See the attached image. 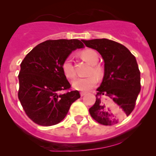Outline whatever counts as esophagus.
<instances>
[{"label":"esophagus","mask_w":156,"mask_h":156,"mask_svg":"<svg viewBox=\"0 0 156 156\" xmlns=\"http://www.w3.org/2000/svg\"><path fill=\"white\" fill-rule=\"evenodd\" d=\"M80 96H81V97H83V96L85 95V94H87V93H86V92H81L80 93Z\"/></svg>","instance_id":"34e87169"}]
</instances>
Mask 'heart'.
Wrapping results in <instances>:
<instances>
[{
  "mask_svg": "<svg viewBox=\"0 0 156 156\" xmlns=\"http://www.w3.org/2000/svg\"><path fill=\"white\" fill-rule=\"evenodd\" d=\"M80 56L86 62L92 64L89 74L91 76L84 77V78H78L73 81V87L77 90L79 91H89L96 86L98 82V78H101L103 75V70L100 65L96 64L99 61V55L94 50L87 49L80 52ZM62 69L64 76L69 79H73L76 77V73L75 69L74 64L73 63V58L71 55H68L64 60L62 64ZM95 76H94V75Z\"/></svg>",
  "mask_w": 156,
  "mask_h": 156,
  "instance_id": "b5f03b06",
  "label": "heart"
}]
</instances>
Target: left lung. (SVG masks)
I'll list each match as a JSON object with an SVG mask.
<instances>
[{"label": "left lung", "mask_w": 156, "mask_h": 156, "mask_svg": "<svg viewBox=\"0 0 156 156\" xmlns=\"http://www.w3.org/2000/svg\"><path fill=\"white\" fill-rule=\"evenodd\" d=\"M87 47L96 50L105 63L103 81L97 91L90 115L98 123L115 125L135 108L141 90L140 71L135 56L122 44L107 39L83 40Z\"/></svg>", "instance_id": "obj_1"}]
</instances>
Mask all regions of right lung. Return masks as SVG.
<instances>
[{"mask_svg":"<svg viewBox=\"0 0 156 156\" xmlns=\"http://www.w3.org/2000/svg\"><path fill=\"white\" fill-rule=\"evenodd\" d=\"M83 40H47L31 50L20 64L18 98L26 115L36 124L51 126L66 117L78 98V91L69 90L62 69L64 60ZM63 91L65 93H63Z\"/></svg>","mask_w":156,"mask_h":156,"instance_id":"add662e5","label":"right lung"}]
</instances>
